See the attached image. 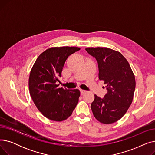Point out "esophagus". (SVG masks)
<instances>
[{
    "instance_id": "obj_1",
    "label": "esophagus",
    "mask_w": 155,
    "mask_h": 155,
    "mask_svg": "<svg viewBox=\"0 0 155 155\" xmlns=\"http://www.w3.org/2000/svg\"><path fill=\"white\" fill-rule=\"evenodd\" d=\"M86 91H84V90H80V94H81V95H83V94H85L86 93Z\"/></svg>"
}]
</instances>
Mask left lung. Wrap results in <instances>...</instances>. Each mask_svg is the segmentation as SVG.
Instances as JSON below:
<instances>
[{
    "mask_svg": "<svg viewBox=\"0 0 155 155\" xmlns=\"http://www.w3.org/2000/svg\"><path fill=\"white\" fill-rule=\"evenodd\" d=\"M87 53L95 58L99 67V78L106 85L104 97L95 95L91 104L94 117L101 123H115L125 114L131 105L136 87L134 73L120 53L108 48H87Z\"/></svg>",
    "mask_w": 155,
    "mask_h": 155,
    "instance_id": "8db88e82",
    "label": "left lung"
}]
</instances>
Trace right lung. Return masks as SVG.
Masks as SVG:
<instances>
[{
	"label": "right lung",
	"mask_w": 155,
	"mask_h": 155,
	"mask_svg": "<svg viewBox=\"0 0 155 155\" xmlns=\"http://www.w3.org/2000/svg\"><path fill=\"white\" fill-rule=\"evenodd\" d=\"M78 47H54L41 54L32 67L29 78L30 95L38 109L46 118L62 121L70 117L76 107L78 89L58 87L65 61Z\"/></svg>",
	"instance_id": "1"
}]
</instances>
